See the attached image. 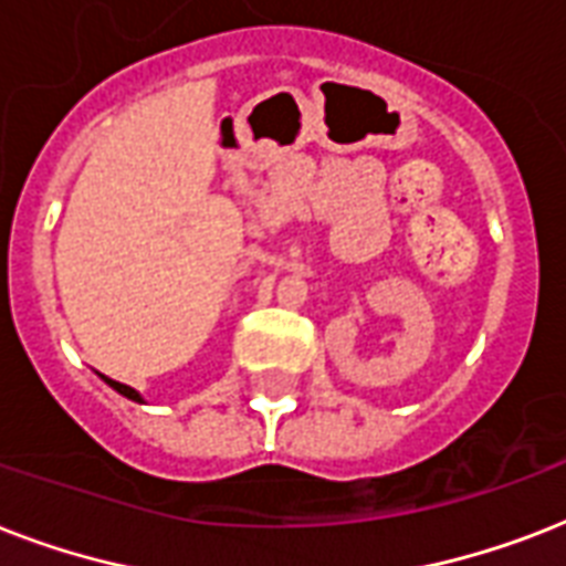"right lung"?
I'll return each mask as SVG.
<instances>
[{
    "label": "right lung",
    "mask_w": 566,
    "mask_h": 566,
    "mask_svg": "<svg viewBox=\"0 0 566 566\" xmlns=\"http://www.w3.org/2000/svg\"><path fill=\"white\" fill-rule=\"evenodd\" d=\"M105 381H108V385L114 387V390H119V394H123V396H128V399H137V402H140V394H137L135 387L119 385V381H114V378H105Z\"/></svg>",
    "instance_id": "obj_1"
}]
</instances>
